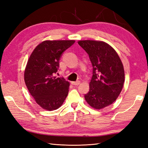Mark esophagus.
Returning <instances> with one entry per match:
<instances>
[{
  "mask_svg": "<svg viewBox=\"0 0 148 148\" xmlns=\"http://www.w3.org/2000/svg\"><path fill=\"white\" fill-rule=\"evenodd\" d=\"M71 83L73 84V85L77 86V85H79V84L81 83V82H80L79 81H75V82H71Z\"/></svg>",
  "mask_w": 148,
  "mask_h": 148,
  "instance_id": "1",
  "label": "esophagus"
}]
</instances>
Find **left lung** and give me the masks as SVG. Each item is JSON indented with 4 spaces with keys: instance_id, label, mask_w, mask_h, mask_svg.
Segmentation results:
<instances>
[{
    "instance_id": "1",
    "label": "left lung",
    "mask_w": 148,
    "mask_h": 148,
    "mask_svg": "<svg viewBox=\"0 0 148 148\" xmlns=\"http://www.w3.org/2000/svg\"><path fill=\"white\" fill-rule=\"evenodd\" d=\"M88 54L93 67L90 90L84 95L87 103L96 109L112 104L120 94L125 81L123 65L112 47L100 40L77 42Z\"/></svg>"
}]
</instances>
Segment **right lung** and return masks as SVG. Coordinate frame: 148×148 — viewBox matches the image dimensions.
Masks as SVG:
<instances>
[{"label":"right lung","instance_id":"right-lung-1","mask_svg":"<svg viewBox=\"0 0 148 148\" xmlns=\"http://www.w3.org/2000/svg\"><path fill=\"white\" fill-rule=\"evenodd\" d=\"M74 40H45L34 49L24 72V80L30 95L44 109L53 111L60 107L69 93V82L56 77L59 60Z\"/></svg>","mask_w":148,"mask_h":148}]
</instances>
